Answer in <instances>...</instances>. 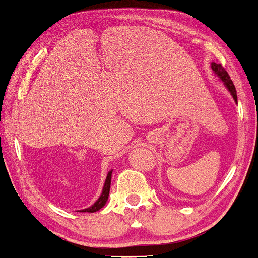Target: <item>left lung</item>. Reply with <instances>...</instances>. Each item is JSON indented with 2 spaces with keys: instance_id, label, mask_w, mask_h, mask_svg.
Segmentation results:
<instances>
[{
  "instance_id": "left-lung-1",
  "label": "left lung",
  "mask_w": 258,
  "mask_h": 258,
  "mask_svg": "<svg viewBox=\"0 0 258 258\" xmlns=\"http://www.w3.org/2000/svg\"><path fill=\"white\" fill-rule=\"evenodd\" d=\"M211 68L212 70L217 74L218 76L222 79V81L224 82V85L227 86V88L229 90L230 93H232L233 98L235 99V102H238V98H236V90H235V86H234L233 81L230 80V76L228 75V73L226 72V69H224L223 67H222L221 64H216V63H212L211 64Z\"/></svg>"
}]
</instances>
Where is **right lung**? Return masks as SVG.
<instances>
[{
	"label": "right lung",
	"instance_id": "obj_1",
	"mask_svg": "<svg viewBox=\"0 0 258 258\" xmlns=\"http://www.w3.org/2000/svg\"><path fill=\"white\" fill-rule=\"evenodd\" d=\"M111 172L108 173V176H106V179H105V183H104V188H103V193L102 195L99 197V199L96 201V203L93 204L91 207H88V209H85L82 210V212H96L98 211V210L102 209L103 206L105 205L106 200H108V195H109V191H110V182H111Z\"/></svg>",
	"mask_w": 258,
	"mask_h": 258
}]
</instances>
